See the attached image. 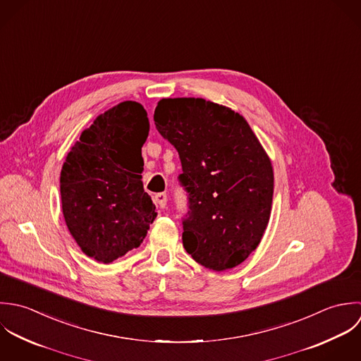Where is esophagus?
<instances>
[{
  "instance_id": "esophagus-1",
  "label": "esophagus",
  "mask_w": 361,
  "mask_h": 361,
  "mask_svg": "<svg viewBox=\"0 0 361 361\" xmlns=\"http://www.w3.org/2000/svg\"><path fill=\"white\" fill-rule=\"evenodd\" d=\"M153 201H154V204H156L160 209H163V208H166V205H167V195H166L164 192H159V194H156V195L153 197Z\"/></svg>"
}]
</instances>
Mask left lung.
<instances>
[{
  "label": "left lung",
  "mask_w": 361,
  "mask_h": 361,
  "mask_svg": "<svg viewBox=\"0 0 361 361\" xmlns=\"http://www.w3.org/2000/svg\"><path fill=\"white\" fill-rule=\"evenodd\" d=\"M153 120L183 166L185 251L216 272L240 265L271 216L274 170L267 152L243 116L205 99H161Z\"/></svg>",
  "instance_id": "obj_1"
}]
</instances>
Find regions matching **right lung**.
<instances>
[{
    "label": "right lung",
    "instance_id": "add662e5",
    "mask_svg": "<svg viewBox=\"0 0 361 361\" xmlns=\"http://www.w3.org/2000/svg\"><path fill=\"white\" fill-rule=\"evenodd\" d=\"M147 134L142 104L123 102L80 134L63 164L67 227L80 250L99 262L110 264L138 248L157 216L141 180Z\"/></svg>",
    "mask_w": 361,
    "mask_h": 361
}]
</instances>
